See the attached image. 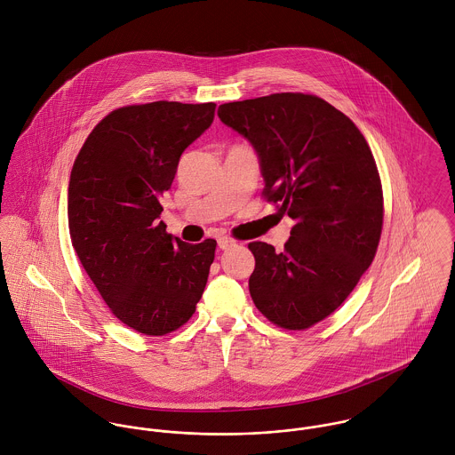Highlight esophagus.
Masks as SVG:
<instances>
[{"label":"esophagus","instance_id":"34e87169","mask_svg":"<svg viewBox=\"0 0 455 455\" xmlns=\"http://www.w3.org/2000/svg\"><path fill=\"white\" fill-rule=\"evenodd\" d=\"M219 249L220 251H228V249H231V247H235L236 245V242L233 240V238H229V236H222V238H219Z\"/></svg>","mask_w":455,"mask_h":455}]
</instances>
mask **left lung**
<instances>
[{"mask_svg": "<svg viewBox=\"0 0 455 455\" xmlns=\"http://www.w3.org/2000/svg\"><path fill=\"white\" fill-rule=\"evenodd\" d=\"M219 119L251 141L262 195L294 219L282 252L249 243V291L273 324L299 331L331 315L377 254L384 222L380 175L355 124L324 100L280 92L224 103Z\"/></svg>", "mask_w": 455, "mask_h": 455, "instance_id": "left-lung-1", "label": "left lung"}]
</instances>
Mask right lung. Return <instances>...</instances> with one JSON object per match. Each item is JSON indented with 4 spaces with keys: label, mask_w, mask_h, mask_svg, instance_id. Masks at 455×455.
<instances>
[{
    "label": "right lung",
    "mask_w": 455,
    "mask_h": 455,
    "mask_svg": "<svg viewBox=\"0 0 455 455\" xmlns=\"http://www.w3.org/2000/svg\"><path fill=\"white\" fill-rule=\"evenodd\" d=\"M215 103L154 101L108 114L80 148L68 186L73 249L112 314L138 332L186 324L203 296L215 240L197 245L159 220L182 152L210 128Z\"/></svg>",
    "instance_id": "1"
}]
</instances>
